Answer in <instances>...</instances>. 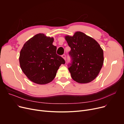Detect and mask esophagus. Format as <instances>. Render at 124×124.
<instances>
[{"mask_svg": "<svg viewBox=\"0 0 124 124\" xmlns=\"http://www.w3.org/2000/svg\"><path fill=\"white\" fill-rule=\"evenodd\" d=\"M62 57L64 59V60H66V55L65 54H63V55H62Z\"/></svg>", "mask_w": 124, "mask_h": 124, "instance_id": "34e87169", "label": "esophagus"}]
</instances>
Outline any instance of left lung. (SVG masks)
<instances>
[{
  "instance_id": "1",
  "label": "left lung",
  "mask_w": 124,
  "mask_h": 124,
  "mask_svg": "<svg viewBox=\"0 0 124 124\" xmlns=\"http://www.w3.org/2000/svg\"><path fill=\"white\" fill-rule=\"evenodd\" d=\"M65 39L71 48L69 54L72 62L68 69L72 78L82 84L93 81L103 64V52L100 44L93 38L79 31L73 36H65Z\"/></svg>"
}]
</instances>
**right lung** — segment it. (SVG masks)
I'll return each instance as SVG.
<instances>
[{
    "mask_svg": "<svg viewBox=\"0 0 124 124\" xmlns=\"http://www.w3.org/2000/svg\"><path fill=\"white\" fill-rule=\"evenodd\" d=\"M53 42V37L39 33L23 45L19 54V64L32 82L38 84L50 83L54 79L60 66L65 63L56 54L57 47Z\"/></svg>",
    "mask_w": 124,
    "mask_h": 124,
    "instance_id": "1",
    "label": "right lung"
}]
</instances>
